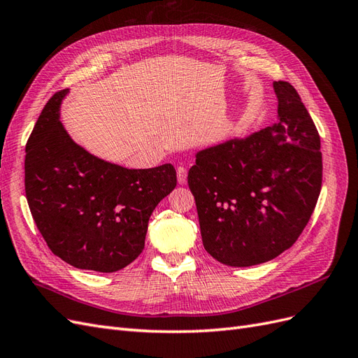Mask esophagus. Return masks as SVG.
Masks as SVG:
<instances>
[{"mask_svg": "<svg viewBox=\"0 0 358 358\" xmlns=\"http://www.w3.org/2000/svg\"><path fill=\"white\" fill-rule=\"evenodd\" d=\"M176 175H178V182L180 183V185H183V183L187 182V178H188V170L183 166H179L178 170H176Z\"/></svg>", "mask_w": 358, "mask_h": 358, "instance_id": "34e87169", "label": "esophagus"}]
</instances>
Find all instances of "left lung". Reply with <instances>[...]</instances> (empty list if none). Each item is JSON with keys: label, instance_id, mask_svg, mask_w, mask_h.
<instances>
[{"label": "left lung", "instance_id": "1", "mask_svg": "<svg viewBox=\"0 0 358 358\" xmlns=\"http://www.w3.org/2000/svg\"><path fill=\"white\" fill-rule=\"evenodd\" d=\"M278 124L200 150L188 173L203 246L220 263L255 266L299 239L322 183L318 129L294 86L273 83Z\"/></svg>", "mask_w": 358, "mask_h": 358}]
</instances>
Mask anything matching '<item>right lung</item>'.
I'll list each match as a JSON object with an SVG mask.
<instances>
[{
	"mask_svg": "<svg viewBox=\"0 0 358 358\" xmlns=\"http://www.w3.org/2000/svg\"><path fill=\"white\" fill-rule=\"evenodd\" d=\"M67 92L52 95L27 142L28 206L57 257L78 268L116 272L142 254L150 215L175 189L176 170L125 169L86 152L59 122Z\"/></svg>",
	"mask_w": 358,
	"mask_h": 358,
	"instance_id": "1",
	"label": "right lung"
}]
</instances>
